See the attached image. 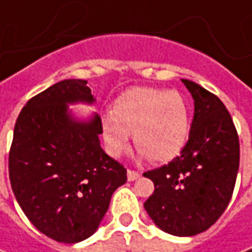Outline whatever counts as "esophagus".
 Listing matches in <instances>:
<instances>
[{
  "label": "esophagus",
  "instance_id": "1",
  "mask_svg": "<svg viewBox=\"0 0 252 252\" xmlns=\"http://www.w3.org/2000/svg\"><path fill=\"white\" fill-rule=\"evenodd\" d=\"M140 177V174L137 171H133V169H127V179L129 181H136V179Z\"/></svg>",
  "mask_w": 252,
  "mask_h": 252
}]
</instances>
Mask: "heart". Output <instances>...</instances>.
Returning <instances> with one entry per match:
<instances>
[{
	"label": "heart",
	"instance_id": "obj_1",
	"mask_svg": "<svg viewBox=\"0 0 252 252\" xmlns=\"http://www.w3.org/2000/svg\"><path fill=\"white\" fill-rule=\"evenodd\" d=\"M102 136L112 157L129 149V133L141 154L153 162L175 158L190 133L188 101L178 91L136 87L116 99L112 113L102 116Z\"/></svg>",
	"mask_w": 252,
	"mask_h": 252
}]
</instances>
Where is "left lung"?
Segmentation results:
<instances>
[{"label": "left lung", "mask_w": 252, "mask_h": 252, "mask_svg": "<svg viewBox=\"0 0 252 252\" xmlns=\"http://www.w3.org/2000/svg\"><path fill=\"white\" fill-rule=\"evenodd\" d=\"M195 101L187 146L160 168L143 175L154 182L144 202L153 221L174 236H195L223 215L240 165V141L224 103L199 84L182 80Z\"/></svg>", "instance_id": "left-lung-1"}]
</instances>
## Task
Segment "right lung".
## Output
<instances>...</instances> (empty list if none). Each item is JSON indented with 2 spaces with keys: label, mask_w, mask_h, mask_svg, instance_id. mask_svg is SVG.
<instances>
[{
  "label": "right lung",
  "mask_w": 252,
  "mask_h": 252,
  "mask_svg": "<svg viewBox=\"0 0 252 252\" xmlns=\"http://www.w3.org/2000/svg\"><path fill=\"white\" fill-rule=\"evenodd\" d=\"M95 98L85 80H64L34 95L14 129L8 168L14 195L44 236L74 244L95 233L127 171L99 144L102 121L78 122L67 103Z\"/></svg>",
  "instance_id": "obj_1"
}]
</instances>
